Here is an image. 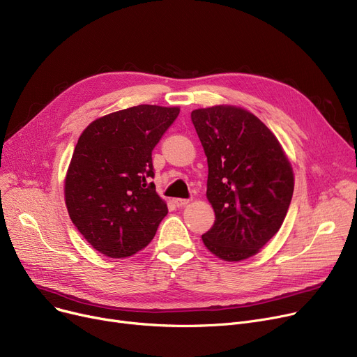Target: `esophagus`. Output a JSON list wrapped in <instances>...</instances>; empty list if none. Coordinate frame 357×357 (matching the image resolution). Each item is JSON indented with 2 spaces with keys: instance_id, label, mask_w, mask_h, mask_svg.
Segmentation results:
<instances>
[{
  "instance_id": "obj_1",
  "label": "esophagus",
  "mask_w": 357,
  "mask_h": 357,
  "mask_svg": "<svg viewBox=\"0 0 357 357\" xmlns=\"http://www.w3.org/2000/svg\"><path fill=\"white\" fill-rule=\"evenodd\" d=\"M175 205L178 206V208H181V206H185V205H188L189 204V199H183V198H176L175 201Z\"/></svg>"
}]
</instances>
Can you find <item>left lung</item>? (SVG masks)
Masks as SVG:
<instances>
[{
	"label": "left lung",
	"mask_w": 357,
	"mask_h": 357,
	"mask_svg": "<svg viewBox=\"0 0 357 357\" xmlns=\"http://www.w3.org/2000/svg\"><path fill=\"white\" fill-rule=\"evenodd\" d=\"M208 160L206 198L215 222L205 247L225 261L255 255L278 232L294 175L274 133L251 112L212 106L191 113Z\"/></svg>",
	"instance_id": "left-lung-1"
}]
</instances>
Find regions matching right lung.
<instances>
[{
    "instance_id": "1",
    "label": "right lung",
    "mask_w": 357,
    "mask_h": 357,
    "mask_svg": "<svg viewBox=\"0 0 357 357\" xmlns=\"http://www.w3.org/2000/svg\"><path fill=\"white\" fill-rule=\"evenodd\" d=\"M179 107L139 105L93 121L71 156L64 199L86 241L110 258L145 248L168 213L156 194L152 151Z\"/></svg>"
}]
</instances>
